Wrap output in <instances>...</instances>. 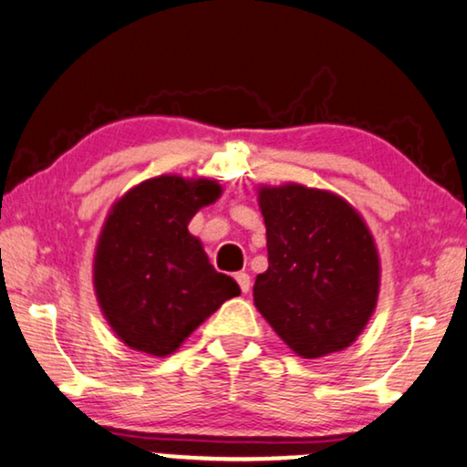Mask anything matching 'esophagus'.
Wrapping results in <instances>:
<instances>
[{
    "label": "esophagus",
    "mask_w": 467,
    "mask_h": 467,
    "mask_svg": "<svg viewBox=\"0 0 467 467\" xmlns=\"http://www.w3.org/2000/svg\"><path fill=\"white\" fill-rule=\"evenodd\" d=\"M235 282L240 284L242 293H248V290H250V275H248L246 272H240V274H235Z\"/></svg>",
    "instance_id": "esophagus-1"
}]
</instances>
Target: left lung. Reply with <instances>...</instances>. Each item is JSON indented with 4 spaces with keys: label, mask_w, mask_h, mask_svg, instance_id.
<instances>
[{
    "label": "left lung",
    "mask_w": 467,
    "mask_h": 467,
    "mask_svg": "<svg viewBox=\"0 0 467 467\" xmlns=\"http://www.w3.org/2000/svg\"><path fill=\"white\" fill-rule=\"evenodd\" d=\"M267 272L253 296L296 356L349 348L375 312L379 254L367 223L339 195L296 183L259 187Z\"/></svg>",
    "instance_id": "1"
}]
</instances>
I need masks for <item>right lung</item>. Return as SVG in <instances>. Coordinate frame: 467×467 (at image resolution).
Masks as SVG:
<instances>
[{
	"label": "right lung",
	"mask_w": 467,
	"mask_h": 467,
	"mask_svg": "<svg viewBox=\"0 0 467 467\" xmlns=\"http://www.w3.org/2000/svg\"><path fill=\"white\" fill-rule=\"evenodd\" d=\"M211 179L161 174L113 204L94 253L99 306L128 348L164 358L208 316L240 295L234 278L211 265L189 221L213 204Z\"/></svg>",
	"instance_id": "obj_1"
}]
</instances>
